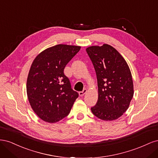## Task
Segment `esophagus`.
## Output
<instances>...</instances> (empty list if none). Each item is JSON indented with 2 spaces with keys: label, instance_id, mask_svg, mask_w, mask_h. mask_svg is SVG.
Listing matches in <instances>:
<instances>
[{
  "label": "esophagus",
  "instance_id": "esophagus-1",
  "mask_svg": "<svg viewBox=\"0 0 158 158\" xmlns=\"http://www.w3.org/2000/svg\"><path fill=\"white\" fill-rule=\"evenodd\" d=\"M87 92V89H84L83 91H82V92H79V95L80 96H83V95Z\"/></svg>",
  "mask_w": 158,
  "mask_h": 158
}]
</instances>
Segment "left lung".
Returning <instances> with one entry per match:
<instances>
[{
	"mask_svg": "<svg viewBox=\"0 0 158 158\" xmlns=\"http://www.w3.org/2000/svg\"><path fill=\"white\" fill-rule=\"evenodd\" d=\"M98 80V100L91 108L95 116L103 121L121 117L134 95L130 69L122 55L112 46H92L86 49Z\"/></svg>",
	"mask_w": 158,
	"mask_h": 158,
	"instance_id": "obj_1",
	"label": "left lung"
}]
</instances>
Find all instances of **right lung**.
<instances>
[{"instance_id":"right-lung-1","label":"right lung","mask_w":158,"mask_h":158,"mask_svg":"<svg viewBox=\"0 0 158 158\" xmlns=\"http://www.w3.org/2000/svg\"><path fill=\"white\" fill-rule=\"evenodd\" d=\"M80 46L59 44L42 51L33 61L26 89L30 106L43 121L54 123L69 114L77 92L71 88L64 69Z\"/></svg>"}]
</instances>
